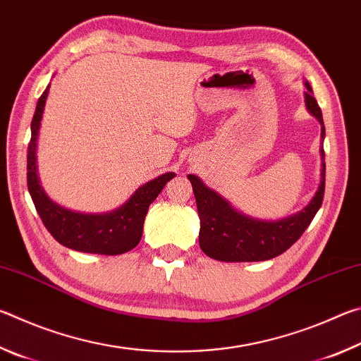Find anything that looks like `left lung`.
<instances>
[{"mask_svg": "<svg viewBox=\"0 0 361 361\" xmlns=\"http://www.w3.org/2000/svg\"><path fill=\"white\" fill-rule=\"evenodd\" d=\"M305 106L322 124V140L325 138L322 109L314 99L312 89L305 82ZM322 154V181L314 199L296 215L279 221H261L235 212L215 191L207 188L195 175H188L197 202L200 218L199 243L202 252L213 259L226 262L266 261L286 252L295 243L319 212L325 194V151Z\"/></svg>", "mask_w": 361, "mask_h": 361, "instance_id": "left-lung-1", "label": "left lung"}]
</instances>
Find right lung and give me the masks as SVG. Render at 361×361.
Returning a JSON list of instances; mask_svg holds the SVG:
<instances>
[{
    "mask_svg": "<svg viewBox=\"0 0 361 361\" xmlns=\"http://www.w3.org/2000/svg\"><path fill=\"white\" fill-rule=\"evenodd\" d=\"M47 89L39 97L38 105L32 121V138L28 143L27 156V185L32 195L36 212L44 223L46 229L59 243L76 252L99 253V255H121L138 245L142 239L145 216L164 186L175 176L169 172L148 181L138 188L135 194L111 213L103 215H85L66 210L54 204L41 189L36 175V138L41 124L42 109L47 99Z\"/></svg>",
    "mask_w": 361,
    "mask_h": 361,
    "instance_id": "1",
    "label": "right lung"
}]
</instances>
